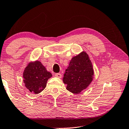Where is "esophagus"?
<instances>
[{"mask_svg": "<svg viewBox=\"0 0 129 129\" xmlns=\"http://www.w3.org/2000/svg\"><path fill=\"white\" fill-rule=\"evenodd\" d=\"M61 74H59V73H57L55 74V77H58V78H61Z\"/></svg>", "mask_w": 129, "mask_h": 129, "instance_id": "esophagus-1", "label": "esophagus"}]
</instances>
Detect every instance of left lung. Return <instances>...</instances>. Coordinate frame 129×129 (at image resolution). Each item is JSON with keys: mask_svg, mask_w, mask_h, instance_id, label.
Masks as SVG:
<instances>
[{"mask_svg": "<svg viewBox=\"0 0 129 129\" xmlns=\"http://www.w3.org/2000/svg\"><path fill=\"white\" fill-rule=\"evenodd\" d=\"M94 71L89 57L82 51L72 57L63 78L66 89L78 94L88 87L93 80Z\"/></svg>", "mask_w": 129, "mask_h": 129, "instance_id": "1", "label": "left lung"}]
</instances>
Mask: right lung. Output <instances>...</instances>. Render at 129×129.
I'll return each instance as SVG.
<instances>
[{
    "label": "right lung",
    "mask_w": 129,
    "mask_h": 129,
    "mask_svg": "<svg viewBox=\"0 0 129 129\" xmlns=\"http://www.w3.org/2000/svg\"><path fill=\"white\" fill-rule=\"evenodd\" d=\"M26 88L34 94L40 93L46 87L47 81L52 77L51 72L39 61L29 62L23 74Z\"/></svg>",
    "instance_id": "add662e5"
}]
</instances>
